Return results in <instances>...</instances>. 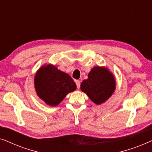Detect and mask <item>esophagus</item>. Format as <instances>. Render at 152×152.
Wrapping results in <instances>:
<instances>
[{
	"instance_id": "34e87169",
	"label": "esophagus",
	"mask_w": 152,
	"mask_h": 152,
	"mask_svg": "<svg viewBox=\"0 0 152 152\" xmlns=\"http://www.w3.org/2000/svg\"><path fill=\"white\" fill-rule=\"evenodd\" d=\"M75 83H76V85H77V88H80V81L76 80L75 81Z\"/></svg>"
}]
</instances>
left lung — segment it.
Masks as SVG:
<instances>
[{"instance_id":"8db88e82","label":"left lung","mask_w":152,"mask_h":152,"mask_svg":"<svg viewBox=\"0 0 152 152\" xmlns=\"http://www.w3.org/2000/svg\"><path fill=\"white\" fill-rule=\"evenodd\" d=\"M80 88L96 104L105 102L115 89L113 75L105 67L95 66L82 82Z\"/></svg>"}]
</instances>
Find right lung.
Masks as SVG:
<instances>
[{"label": "right lung", "mask_w": 152, "mask_h": 152, "mask_svg": "<svg viewBox=\"0 0 152 152\" xmlns=\"http://www.w3.org/2000/svg\"><path fill=\"white\" fill-rule=\"evenodd\" d=\"M34 88L40 99L50 106H57L66 95L76 90V84L69 75L52 64L43 65L34 77Z\"/></svg>", "instance_id": "1"}]
</instances>
